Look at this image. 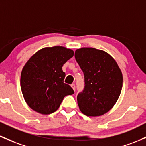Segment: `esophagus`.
Segmentation results:
<instances>
[{
	"label": "esophagus",
	"mask_w": 146,
	"mask_h": 146,
	"mask_svg": "<svg viewBox=\"0 0 146 146\" xmlns=\"http://www.w3.org/2000/svg\"><path fill=\"white\" fill-rule=\"evenodd\" d=\"M70 86H71V87L73 88V90L76 91V84H71V85H70Z\"/></svg>",
	"instance_id": "34e87169"
}]
</instances>
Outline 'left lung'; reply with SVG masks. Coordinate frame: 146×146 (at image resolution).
Returning <instances> with one entry per match:
<instances>
[{"label": "left lung", "instance_id": "8db88e82", "mask_svg": "<svg viewBox=\"0 0 146 146\" xmlns=\"http://www.w3.org/2000/svg\"><path fill=\"white\" fill-rule=\"evenodd\" d=\"M75 58L84 78V89L77 96L80 110L86 116H101L113 107L121 94V69L109 54L93 48L76 50Z\"/></svg>", "mask_w": 146, "mask_h": 146}]
</instances>
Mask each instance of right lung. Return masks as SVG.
Masks as SVG:
<instances>
[{
    "label": "right lung",
    "instance_id": "obj_1",
    "mask_svg": "<svg viewBox=\"0 0 146 146\" xmlns=\"http://www.w3.org/2000/svg\"><path fill=\"white\" fill-rule=\"evenodd\" d=\"M74 55L62 46L45 48L36 52L24 66L21 88L25 102L35 111L50 114L58 110L64 98L74 91L64 82L62 66Z\"/></svg>",
    "mask_w": 146,
    "mask_h": 146
}]
</instances>
